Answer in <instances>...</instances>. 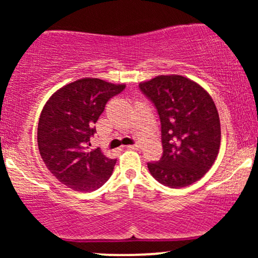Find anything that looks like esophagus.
<instances>
[{"mask_svg": "<svg viewBox=\"0 0 258 258\" xmlns=\"http://www.w3.org/2000/svg\"><path fill=\"white\" fill-rule=\"evenodd\" d=\"M126 148H127V149H131V150H135V149H138V148H139V146H138V144H132V146H127Z\"/></svg>", "mask_w": 258, "mask_h": 258, "instance_id": "esophagus-1", "label": "esophagus"}]
</instances>
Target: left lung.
<instances>
[{
  "label": "left lung",
  "instance_id": "8db88e82",
  "mask_svg": "<svg viewBox=\"0 0 258 258\" xmlns=\"http://www.w3.org/2000/svg\"><path fill=\"white\" fill-rule=\"evenodd\" d=\"M161 123L162 156L148 162L161 184L182 188L199 180L214 165L221 144L218 111L210 94L180 75H161L139 84Z\"/></svg>",
  "mask_w": 258,
  "mask_h": 258
}]
</instances>
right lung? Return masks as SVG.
Segmentation results:
<instances>
[{
	"label": "right lung",
	"instance_id": "add662e5",
	"mask_svg": "<svg viewBox=\"0 0 258 258\" xmlns=\"http://www.w3.org/2000/svg\"><path fill=\"white\" fill-rule=\"evenodd\" d=\"M125 87L81 79L58 90L43 106L37 127L41 158L53 176L73 190L93 191L110 178L116 160L106 158L99 148L90 152V139L108 100Z\"/></svg>",
	"mask_w": 258,
	"mask_h": 258
}]
</instances>
